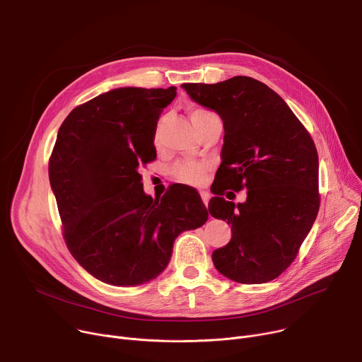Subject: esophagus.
I'll return each mask as SVG.
<instances>
[{
    "instance_id": "1",
    "label": "esophagus",
    "mask_w": 362,
    "mask_h": 362,
    "mask_svg": "<svg viewBox=\"0 0 362 362\" xmlns=\"http://www.w3.org/2000/svg\"><path fill=\"white\" fill-rule=\"evenodd\" d=\"M200 197H202V200H203V204H204V206H208L209 199H211L209 193H208V192H200Z\"/></svg>"
}]
</instances>
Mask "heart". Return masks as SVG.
Masks as SVG:
<instances>
[{
	"label": "heart",
	"instance_id": "obj_1",
	"mask_svg": "<svg viewBox=\"0 0 362 362\" xmlns=\"http://www.w3.org/2000/svg\"><path fill=\"white\" fill-rule=\"evenodd\" d=\"M206 113V110H194L192 112V120L193 119H197ZM204 169L206 166L204 165H199V163H182L179 166L175 168V177L179 180V182H183V183H189V185H197L202 182L203 179V173H204Z\"/></svg>",
	"mask_w": 362,
	"mask_h": 362
}]
</instances>
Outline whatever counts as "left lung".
I'll use <instances>...</instances> for the list:
<instances>
[{"label": "left lung", "mask_w": 362, "mask_h": 362, "mask_svg": "<svg viewBox=\"0 0 362 362\" xmlns=\"http://www.w3.org/2000/svg\"><path fill=\"white\" fill-rule=\"evenodd\" d=\"M182 87L223 122L222 163L212 185L216 196L208 209L228 221L232 238L212 253L214 264L239 284L269 282L291 265L317 219L315 144L284 98L252 77ZM226 188H246L247 200L225 201Z\"/></svg>", "instance_id": "left-lung-1"}]
</instances>
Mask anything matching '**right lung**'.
Returning a JSON list of instances; mask_svg holds the SVG:
<instances>
[{"label": "right lung", "mask_w": 362, "mask_h": 362, "mask_svg": "<svg viewBox=\"0 0 362 362\" xmlns=\"http://www.w3.org/2000/svg\"><path fill=\"white\" fill-rule=\"evenodd\" d=\"M176 87H119L76 107L63 122L48 165L66 243L95 279L137 286L168 267L175 239L200 228L208 211L192 187L160 199L143 190L139 166L156 159L159 117Z\"/></svg>", "instance_id": "obj_1"}]
</instances>
